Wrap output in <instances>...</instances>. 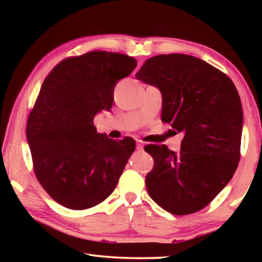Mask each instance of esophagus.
I'll list each match as a JSON object with an SVG mask.
<instances>
[{
	"instance_id": "obj_1",
	"label": "esophagus",
	"mask_w": 262,
	"mask_h": 262,
	"mask_svg": "<svg viewBox=\"0 0 262 262\" xmlns=\"http://www.w3.org/2000/svg\"><path fill=\"white\" fill-rule=\"evenodd\" d=\"M143 147H144V144L142 143L141 141L137 140V141H136V149H137V150H142V149H143Z\"/></svg>"
}]
</instances>
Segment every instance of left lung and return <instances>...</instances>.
<instances>
[{
	"mask_svg": "<svg viewBox=\"0 0 262 262\" xmlns=\"http://www.w3.org/2000/svg\"><path fill=\"white\" fill-rule=\"evenodd\" d=\"M162 92V121L184 133L179 152L144 148L154 158L145 177L150 198L174 215L201 210L234 174L241 158L243 107L233 82L199 57L162 54L136 73Z\"/></svg>",
	"mask_w": 262,
	"mask_h": 262,
	"instance_id": "8db88e82",
	"label": "left lung"
}]
</instances>
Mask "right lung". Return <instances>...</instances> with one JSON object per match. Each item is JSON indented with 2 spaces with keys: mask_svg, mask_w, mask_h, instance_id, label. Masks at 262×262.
I'll list each match as a JSON object with an SVG mask.
<instances>
[{
  "mask_svg": "<svg viewBox=\"0 0 262 262\" xmlns=\"http://www.w3.org/2000/svg\"><path fill=\"white\" fill-rule=\"evenodd\" d=\"M136 66L132 56L94 51L62 60L43 81L26 137L35 177L61 206L95 207L117 186L135 141L97 133L94 118L112 107L118 81Z\"/></svg>",
  "mask_w": 262,
  "mask_h": 262,
  "instance_id": "add662e5",
  "label": "right lung"
}]
</instances>
